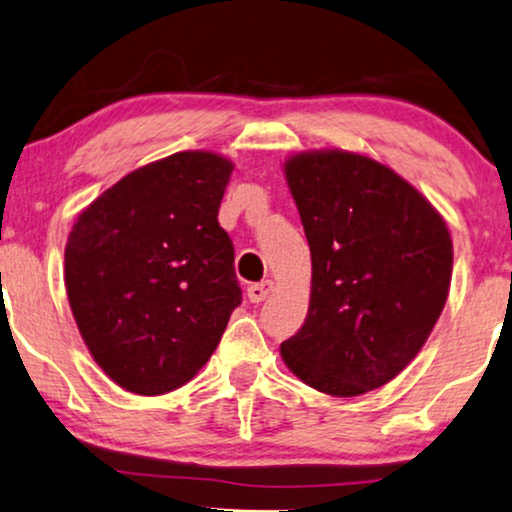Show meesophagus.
<instances>
[{"instance_id": "esophagus-1", "label": "esophagus", "mask_w": 512, "mask_h": 512, "mask_svg": "<svg viewBox=\"0 0 512 512\" xmlns=\"http://www.w3.org/2000/svg\"><path fill=\"white\" fill-rule=\"evenodd\" d=\"M272 291H275V282H272V279H263V282L249 286L247 296H249L251 303H263V300L268 298Z\"/></svg>"}]
</instances>
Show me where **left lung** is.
<instances>
[{
    "mask_svg": "<svg viewBox=\"0 0 512 512\" xmlns=\"http://www.w3.org/2000/svg\"><path fill=\"white\" fill-rule=\"evenodd\" d=\"M284 172L310 244L312 293L282 359L312 389L361 396L394 380L436 326L450 233L415 186L368 156L296 153Z\"/></svg>",
    "mask_w": 512,
    "mask_h": 512,
    "instance_id": "8db88e82",
    "label": "left lung"
}]
</instances>
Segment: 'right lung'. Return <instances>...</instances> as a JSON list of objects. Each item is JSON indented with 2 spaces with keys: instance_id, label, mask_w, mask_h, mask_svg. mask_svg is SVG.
I'll use <instances>...</instances> for the list:
<instances>
[{
  "instance_id": "obj_1",
  "label": "right lung",
  "mask_w": 512,
  "mask_h": 512,
  "mask_svg": "<svg viewBox=\"0 0 512 512\" xmlns=\"http://www.w3.org/2000/svg\"><path fill=\"white\" fill-rule=\"evenodd\" d=\"M233 163L209 151L139 167L90 202L65 247L81 338L118 387L158 396L193 380L242 303L219 226Z\"/></svg>"
}]
</instances>
